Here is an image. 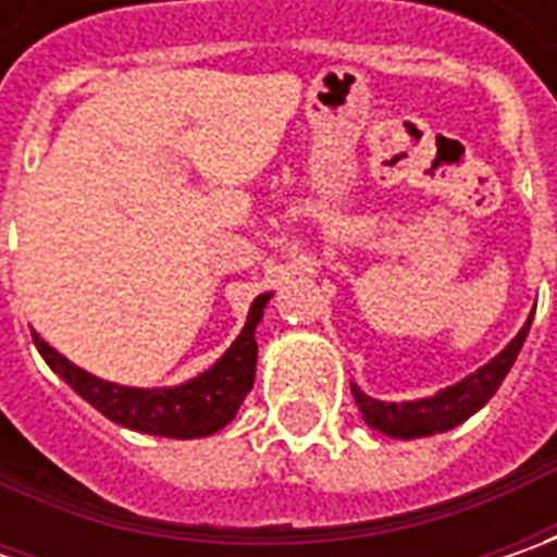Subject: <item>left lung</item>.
<instances>
[{
	"label": "left lung",
	"mask_w": 557,
	"mask_h": 557,
	"mask_svg": "<svg viewBox=\"0 0 557 557\" xmlns=\"http://www.w3.org/2000/svg\"><path fill=\"white\" fill-rule=\"evenodd\" d=\"M530 322L533 319H527L524 329L511 337V344L505 347L503 354L493 356L478 372L461 377L459 384H453V387H443L434 396L406 399V403H384V399H374V396L362 394L356 384H350L356 406L366 418V424L381 431L384 437L394 440L434 437V434H443V431H453L456 424L468 421L474 412H481L483 406L490 403V396L499 391L505 374L511 372L515 359L524 347Z\"/></svg>",
	"instance_id": "1"
}]
</instances>
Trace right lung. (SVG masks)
I'll list each match as a JSON object with an SVG mask.
<instances>
[{"mask_svg": "<svg viewBox=\"0 0 557 557\" xmlns=\"http://www.w3.org/2000/svg\"><path fill=\"white\" fill-rule=\"evenodd\" d=\"M269 297L272 294H260L250 304L242 334L232 341V347L207 372H201L198 377H188L176 387L114 384V381L96 377L92 372L74 366L67 356H61L54 347H49L36 332H33V344L58 377H64L89 406H96L101 416L111 418L120 428L173 440L210 437L235 418L238 406L245 403V396L253 387V374H257V337H253V332L263 319V307L269 304Z\"/></svg>", "mask_w": 557, "mask_h": 557, "instance_id": "add662e5", "label": "right lung"}]
</instances>
